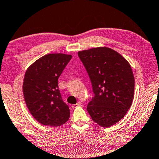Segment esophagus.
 I'll return each mask as SVG.
<instances>
[{
    "label": "esophagus",
    "mask_w": 159,
    "mask_h": 159,
    "mask_svg": "<svg viewBox=\"0 0 159 159\" xmlns=\"http://www.w3.org/2000/svg\"><path fill=\"white\" fill-rule=\"evenodd\" d=\"M80 105H81V102H77L75 104H73L72 105V107H73V108H75V107H79V106H80Z\"/></svg>",
    "instance_id": "obj_1"
}]
</instances>
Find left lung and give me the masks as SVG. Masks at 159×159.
Listing matches in <instances>:
<instances>
[{
  "label": "left lung",
  "mask_w": 159,
  "mask_h": 159,
  "mask_svg": "<svg viewBox=\"0 0 159 159\" xmlns=\"http://www.w3.org/2000/svg\"><path fill=\"white\" fill-rule=\"evenodd\" d=\"M92 85L93 97L87 105L93 121L110 127L126 115L133 100L135 79L125 58L108 48L78 52Z\"/></svg>",
  "instance_id": "8db88e82"
}]
</instances>
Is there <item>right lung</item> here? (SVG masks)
I'll use <instances>...</instances> for the list:
<instances>
[{"label":"right lung","instance_id":"right-lung-1","mask_svg":"<svg viewBox=\"0 0 159 159\" xmlns=\"http://www.w3.org/2000/svg\"><path fill=\"white\" fill-rule=\"evenodd\" d=\"M72 56L48 54L35 61L26 71L23 83L24 100L36 120L57 127L70 117V109L58 89V78Z\"/></svg>","mask_w":159,"mask_h":159}]
</instances>
